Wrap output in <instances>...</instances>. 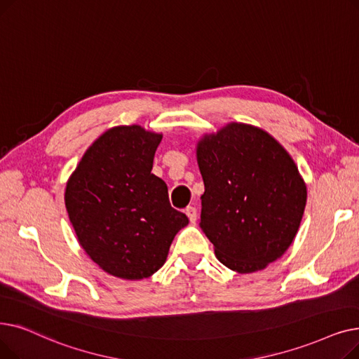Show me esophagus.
Instances as JSON below:
<instances>
[{
  "instance_id": "34e87169",
  "label": "esophagus",
  "mask_w": 359,
  "mask_h": 359,
  "mask_svg": "<svg viewBox=\"0 0 359 359\" xmlns=\"http://www.w3.org/2000/svg\"><path fill=\"white\" fill-rule=\"evenodd\" d=\"M185 215L189 216V219H190L191 224H196V220H197V209H196V208L189 206V208L185 209Z\"/></svg>"
}]
</instances>
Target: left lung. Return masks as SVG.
I'll list each match as a JSON object with an SVG mask.
<instances>
[{
    "mask_svg": "<svg viewBox=\"0 0 359 359\" xmlns=\"http://www.w3.org/2000/svg\"><path fill=\"white\" fill-rule=\"evenodd\" d=\"M204 181L200 228L217 260L252 273L292 244L306 189L287 151L266 131L228 124L197 146Z\"/></svg>",
    "mask_w": 359,
    "mask_h": 359,
    "instance_id": "left-lung-1",
    "label": "left lung"
}]
</instances>
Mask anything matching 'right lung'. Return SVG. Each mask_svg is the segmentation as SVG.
<instances>
[{
	"instance_id": "right-lung-1",
	"label": "right lung",
	"mask_w": 359,
	"mask_h": 359,
	"mask_svg": "<svg viewBox=\"0 0 359 359\" xmlns=\"http://www.w3.org/2000/svg\"><path fill=\"white\" fill-rule=\"evenodd\" d=\"M161 134L140 126L104 133L68 180L65 208L80 245L116 278L158 271L189 217L169 203L165 181L151 174Z\"/></svg>"
}]
</instances>
